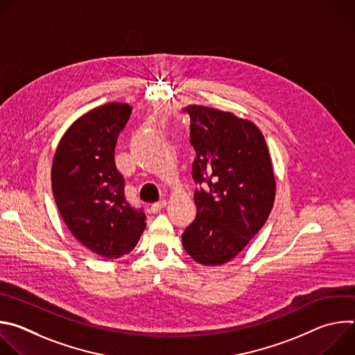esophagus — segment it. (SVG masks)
<instances>
[{
  "instance_id": "1",
  "label": "esophagus",
  "mask_w": 355,
  "mask_h": 355,
  "mask_svg": "<svg viewBox=\"0 0 355 355\" xmlns=\"http://www.w3.org/2000/svg\"><path fill=\"white\" fill-rule=\"evenodd\" d=\"M166 205H167V200H166V199H162L160 202H156V204L151 205V207H150V211L153 212V214L160 212L163 208H166Z\"/></svg>"
}]
</instances>
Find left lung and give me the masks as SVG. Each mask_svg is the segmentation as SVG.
I'll list each match as a JSON object with an SVG mask.
<instances>
[{
  "label": "left lung",
  "mask_w": 355,
  "mask_h": 355,
  "mask_svg": "<svg viewBox=\"0 0 355 355\" xmlns=\"http://www.w3.org/2000/svg\"><path fill=\"white\" fill-rule=\"evenodd\" d=\"M196 218L182 245L196 263L222 266L233 260L267 222L277 181L261 130L248 119L204 105H188Z\"/></svg>",
  "instance_id": "8db88e82"
}]
</instances>
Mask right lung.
Masks as SVG:
<instances>
[{
    "instance_id": "add662e5",
    "label": "right lung",
    "mask_w": 355,
    "mask_h": 355,
    "mask_svg": "<svg viewBox=\"0 0 355 355\" xmlns=\"http://www.w3.org/2000/svg\"><path fill=\"white\" fill-rule=\"evenodd\" d=\"M130 114L122 103L88 111L64 132L52 164L63 222L84 247L108 260L129 254L146 229V216L126 202L115 167V146Z\"/></svg>"
}]
</instances>
